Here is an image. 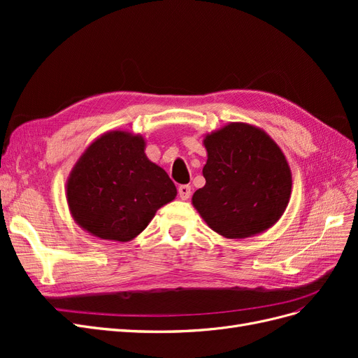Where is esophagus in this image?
I'll return each mask as SVG.
<instances>
[{
	"instance_id": "34e87169",
	"label": "esophagus",
	"mask_w": 358,
	"mask_h": 358,
	"mask_svg": "<svg viewBox=\"0 0 358 358\" xmlns=\"http://www.w3.org/2000/svg\"><path fill=\"white\" fill-rule=\"evenodd\" d=\"M178 192H179V197L182 200H188L191 197V187L189 185H180L178 188Z\"/></svg>"
}]
</instances>
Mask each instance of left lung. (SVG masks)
<instances>
[{
  "instance_id": "1",
  "label": "left lung",
  "mask_w": 358,
  "mask_h": 358,
  "mask_svg": "<svg viewBox=\"0 0 358 358\" xmlns=\"http://www.w3.org/2000/svg\"><path fill=\"white\" fill-rule=\"evenodd\" d=\"M206 185L192 206L204 222L225 239L264 233L284 215L291 197L288 161L264 129L230 122L204 134Z\"/></svg>"
}]
</instances>
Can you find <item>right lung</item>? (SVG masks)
<instances>
[{
	"label": "right lung",
	"mask_w": 358,
	"mask_h": 358,
	"mask_svg": "<svg viewBox=\"0 0 358 358\" xmlns=\"http://www.w3.org/2000/svg\"><path fill=\"white\" fill-rule=\"evenodd\" d=\"M145 149L143 136L115 129L83 150L66 183L69 210L80 229L103 241L129 242L176 199L175 183Z\"/></svg>",
	"instance_id": "add662e5"
}]
</instances>
